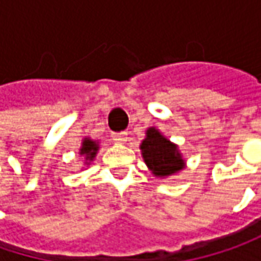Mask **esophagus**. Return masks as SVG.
Here are the masks:
<instances>
[{"label": "esophagus", "instance_id": "obj_1", "mask_svg": "<svg viewBox=\"0 0 261 261\" xmlns=\"http://www.w3.org/2000/svg\"><path fill=\"white\" fill-rule=\"evenodd\" d=\"M127 136H128L127 131H121V133L114 134V140H117L118 143H125L127 142Z\"/></svg>", "mask_w": 261, "mask_h": 261}]
</instances>
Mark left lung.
Segmentation results:
<instances>
[{
	"label": "left lung",
	"mask_w": 261,
	"mask_h": 261,
	"mask_svg": "<svg viewBox=\"0 0 261 261\" xmlns=\"http://www.w3.org/2000/svg\"><path fill=\"white\" fill-rule=\"evenodd\" d=\"M142 156L147 168L154 176L174 175L184 168V159L178 146L169 142L164 134L154 127L146 131V139L140 144Z\"/></svg>",
	"instance_id": "1"
}]
</instances>
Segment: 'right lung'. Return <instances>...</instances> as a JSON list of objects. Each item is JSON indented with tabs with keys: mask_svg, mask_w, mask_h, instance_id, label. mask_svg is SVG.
Wrapping results in <instances>:
<instances>
[{
	"mask_svg": "<svg viewBox=\"0 0 261 261\" xmlns=\"http://www.w3.org/2000/svg\"><path fill=\"white\" fill-rule=\"evenodd\" d=\"M97 150H99V144H97V142L92 140V139H89V137L83 139L82 147H80V154H82V156H85L86 165H89L92 161H93V159H95Z\"/></svg>",
	"mask_w": 261,
	"mask_h": 261,
	"instance_id": "add662e5",
	"label": "right lung"
}]
</instances>
